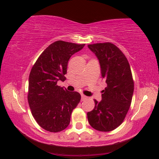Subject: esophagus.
<instances>
[{
  "mask_svg": "<svg viewBox=\"0 0 159 159\" xmlns=\"http://www.w3.org/2000/svg\"><path fill=\"white\" fill-rule=\"evenodd\" d=\"M87 98H88L87 96H84V95H81V100H82V101H85V100H86Z\"/></svg>",
  "mask_w": 159,
  "mask_h": 159,
  "instance_id": "1",
  "label": "esophagus"
}]
</instances>
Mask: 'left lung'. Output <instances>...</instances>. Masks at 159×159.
Masks as SVG:
<instances>
[{
    "label": "left lung",
    "mask_w": 159,
    "mask_h": 159,
    "mask_svg": "<svg viewBox=\"0 0 159 159\" xmlns=\"http://www.w3.org/2000/svg\"><path fill=\"white\" fill-rule=\"evenodd\" d=\"M88 47L99 60L101 75L107 84L102 91V100H94V108L87 113L88 120L97 131H111L122 124L131 106L134 89L131 67L123 52L112 43Z\"/></svg>",
    "instance_id": "obj_1"
}]
</instances>
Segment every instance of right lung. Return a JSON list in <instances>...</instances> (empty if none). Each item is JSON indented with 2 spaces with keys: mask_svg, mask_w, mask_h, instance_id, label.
Returning <instances> with one entry per match:
<instances>
[{
  "mask_svg": "<svg viewBox=\"0 0 159 159\" xmlns=\"http://www.w3.org/2000/svg\"><path fill=\"white\" fill-rule=\"evenodd\" d=\"M84 46L55 41L43 51L33 66L28 80V101L33 116L46 131L57 133L66 129L73 110L80 102L79 93L68 91L57 82L66 80L68 61Z\"/></svg>",
  "mask_w": 159,
  "mask_h": 159,
  "instance_id": "right-lung-1",
  "label": "right lung"
}]
</instances>
